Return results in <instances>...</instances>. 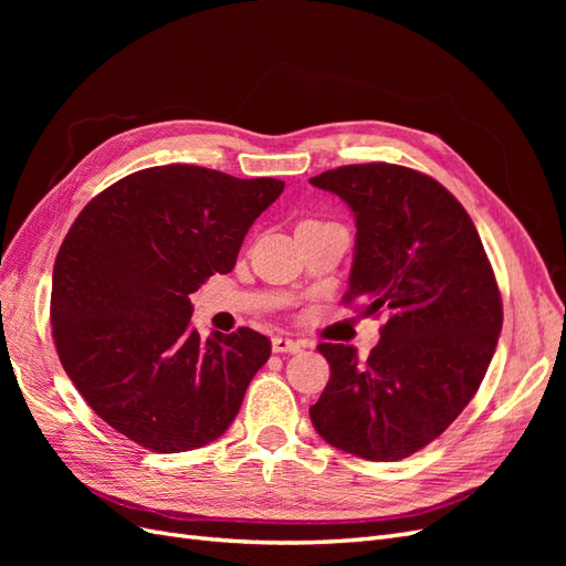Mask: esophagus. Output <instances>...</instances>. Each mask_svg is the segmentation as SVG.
Wrapping results in <instances>:
<instances>
[{
	"mask_svg": "<svg viewBox=\"0 0 566 566\" xmlns=\"http://www.w3.org/2000/svg\"><path fill=\"white\" fill-rule=\"evenodd\" d=\"M271 347L276 354H295L302 349V345L297 339H290V337H283V335H276L271 339Z\"/></svg>",
	"mask_w": 566,
	"mask_h": 566,
	"instance_id": "esophagus-1",
	"label": "esophagus"
}]
</instances>
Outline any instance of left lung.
Here are the masks:
<instances>
[{
  "mask_svg": "<svg viewBox=\"0 0 566 566\" xmlns=\"http://www.w3.org/2000/svg\"><path fill=\"white\" fill-rule=\"evenodd\" d=\"M312 186L356 221L345 302L387 314L366 361L323 342L331 380L310 408L331 447L401 460L434 441L482 385L503 328L493 269L465 208L432 177L389 163L328 169Z\"/></svg>",
  "mask_w": 566,
  "mask_h": 566,
  "instance_id": "8db88e82",
  "label": "left lung"
}]
</instances>
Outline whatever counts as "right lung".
Masks as SVG:
<instances>
[{"mask_svg": "<svg viewBox=\"0 0 566 566\" xmlns=\"http://www.w3.org/2000/svg\"><path fill=\"white\" fill-rule=\"evenodd\" d=\"M283 186L163 165L80 212L54 264L51 325L67 378L115 432L181 453L229 430L271 342L252 328L200 337L188 295L235 266Z\"/></svg>", "mask_w": 566, "mask_h": 566, "instance_id": "1", "label": "right lung"}]
</instances>
